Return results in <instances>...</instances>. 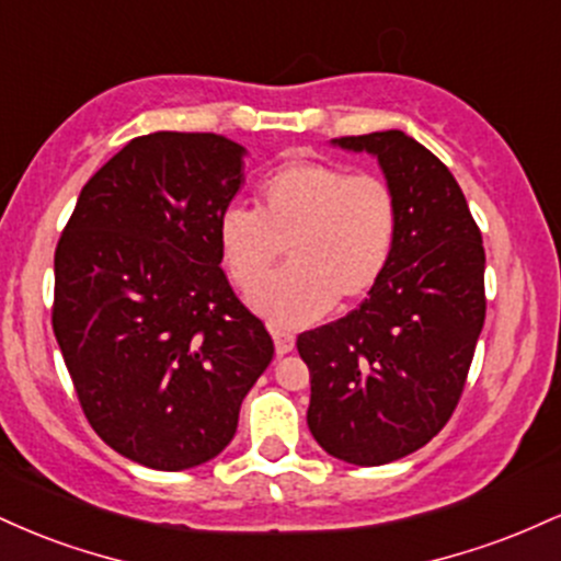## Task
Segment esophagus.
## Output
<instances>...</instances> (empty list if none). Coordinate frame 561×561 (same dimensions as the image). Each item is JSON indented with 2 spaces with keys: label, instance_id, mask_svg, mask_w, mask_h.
Wrapping results in <instances>:
<instances>
[{
  "label": "esophagus",
  "instance_id": "1",
  "mask_svg": "<svg viewBox=\"0 0 561 561\" xmlns=\"http://www.w3.org/2000/svg\"><path fill=\"white\" fill-rule=\"evenodd\" d=\"M272 334H274L276 356H287V353L295 347V334L285 332V330H272Z\"/></svg>",
  "mask_w": 561,
  "mask_h": 561
}]
</instances>
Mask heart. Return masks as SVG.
<instances>
[{
    "mask_svg": "<svg viewBox=\"0 0 561 561\" xmlns=\"http://www.w3.org/2000/svg\"><path fill=\"white\" fill-rule=\"evenodd\" d=\"M218 250L237 287L271 271L285 243L290 266L250 293V306L282 330L311 324L332 302L369 295L392 259L398 199L379 173L327 160H289L255 192V210L227 208Z\"/></svg>",
    "mask_w": 561,
    "mask_h": 561,
    "instance_id": "obj_1",
    "label": "heart"
}]
</instances>
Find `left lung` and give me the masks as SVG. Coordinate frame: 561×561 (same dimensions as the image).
I'll use <instances>...</instances> for the list:
<instances>
[{
	"label": "left lung",
	"instance_id": "obj_1",
	"mask_svg": "<svg viewBox=\"0 0 561 561\" xmlns=\"http://www.w3.org/2000/svg\"><path fill=\"white\" fill-rule=\"evenodd\" d=\"M334 145L371 152L398 199V240L356 311L298 334L308 430L334 459L379 467L446 427L485 321V250L454 173L409 134Z\"/></svg>",
	"mask_w": 561,
	"mask_h": 561
}]
</instances>
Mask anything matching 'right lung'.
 <instances>
[{
  "mask_svg": "<svg viewBox=\"0 0 561 561\" xmlns=\"http://www.w3.org/2000/svg\"><path fill=\"white\" fill-rule=\"evenodd\" d=\"M242 156L221 134L131 139L89 179L57 242L53 330L76 396L107 446L150 469L221 454L274 358L218 250Z\"/></svg>",
  "mask_w": 561,
  "mask_h": 561,
  "instance_id": "add662e5",
  "label": "right lung"
}]
</instances>
